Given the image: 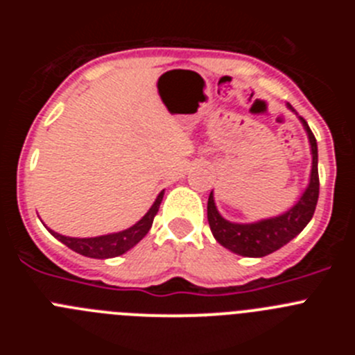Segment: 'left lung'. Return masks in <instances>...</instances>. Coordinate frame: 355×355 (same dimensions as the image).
<instances>
[{"label":"left lung","instance_id":"8db88e82","mask_svg":"<svg viewBox=\"0 0 355 355\" xmlns=\"http://www.w3.org/2000/svg\"><path fill=\"white\" fill-rule=\"evenodd\" d=\"M288 108L295 112L290 105H288ZM299 119L307 135V140H309V147H311V174H309V183H307L302 196L288 211L277 216H270V218H261L258 222H247V224L231 222L218 213L213 192L209 193L208 222L213 236L222 247L238 254V256H245V258L268 256V254L286 245L288 241L293 240L313 218L320 190L318 146H316L315 135L311 133L307 122L302 117Z\"/></svg>","mask_w":355,"mask_h":355}]
</instances>
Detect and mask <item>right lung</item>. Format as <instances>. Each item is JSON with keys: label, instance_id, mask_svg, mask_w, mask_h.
<instances>
[{"label": "right lung", "instance_id": "obj_1", "mask_svg": "<svg viewBox=\"0 0 355 355\" xmlns=\"http://www.w3.org/2000/svg\"><path fill=\"white\" fill-rule=\"evenodd\" d=\"M163 193H165V190H162V192L158 193V197H156V200L149 208V211H147L146 215L137 222V224L124 229V231L101 234V236H94V238L65 236V234L56 233V231H53V229H49V233H51L56 240H60L64 245H67L69 249L81 254V256H87V258H94V259L117 258V256H121V254L133 249V247L137 245V243H139L147 233H149L153 220H155L156 213H158L159 209V205H162Z\"/></svg>", "mask_w": 355, "mask_h": 355}]
</instances>
